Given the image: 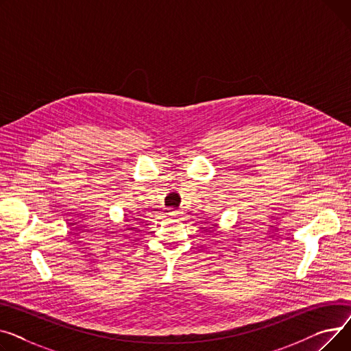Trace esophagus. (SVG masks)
<instances>
[{"mask_svg": "<svg viewBox=\"0 0 351 351\" xmlns=\"http://www.w3.org/2000/svg\"><path fill=\"white\" fill-rule=\"evenodd\" d=\"M169 214H170V217H171L173 219H178V218L181 217V213H180L178 210H173V211H170Z\"/></svg>", "mask_w": 351, "mask_h": 351, "instance_id": "1", "label": "esophagus"}]
</instances>
